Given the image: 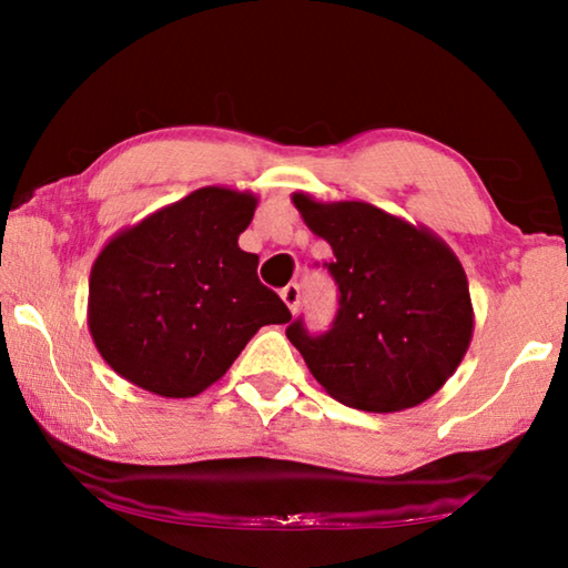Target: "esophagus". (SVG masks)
I'll use <instances>...</instances> for the list:
<instances>
[{
	"label": "esophagus",
	"instance_id": "obj_1",
	"mask_svg": "<svg viewBox=\"0 0 568 568\" xmlns=\"http://www.w3.org/2000/svg\"><path fill=\"white\" fill-rule=\"evenodd\" d=\"M281 297H283V303L291 307V313H297V305H301V285L297 283L285 285L281 291Z\"/></svg>",
	"mask_w": 568,
	"mask_h": 568
}]
</instances>
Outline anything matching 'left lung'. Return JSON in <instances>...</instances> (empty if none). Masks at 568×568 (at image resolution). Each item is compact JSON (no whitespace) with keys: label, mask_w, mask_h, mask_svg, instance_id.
Instances as JSON below:
<instances>
[{"label":"left lung","mask_w":568,"mask_h":568,"mask_svg":"<svg viewBox=\"0 0 568 568\" xmlns=\"http://www.w3.org/2000/svg\"><path fill=\"white\" fill-rule=\"evenodd\" d=\"M303 223L333 247L338 313L328 333L301 321L287 341L343 406L396 413L428 400L454 376L474 338L464 265L428 227L361 200L321 203L293 192Z\"/></svg>","instance_id":"obj_1"}]
</instances>
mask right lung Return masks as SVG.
I'll list each match as a JSON object with an SVG mask.
<instances>
[{
    "label": "right lung",
    "instance_id": "add662e5",
    "mask_svg": "<svg viewBox=\"0 0 568 568\" xmlns=\"http://www.w3.org/2000/svg\"><path fill=\"white\" fill-rule=\"evenodd\" d=\"M257 195L200 187L120 230L90 273L88 325L110 368L162 398L213 386L263 325L291 311L257 281L237 237Z\"/></svg>",
    "mask_w": 568,
    "mask_h": 568
}]
</instances>
